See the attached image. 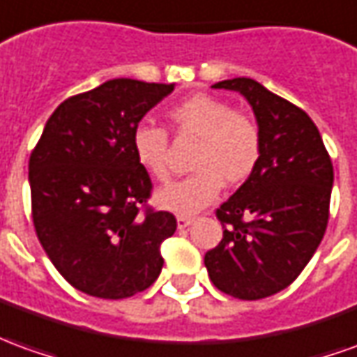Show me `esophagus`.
Listing matches in <instances>:
<instances>
[{
	"instance_id": "esophagus-1",
	"label": "esophagus",
	"mask_w": 357,
	"mask_h": 357,
	"mask_svg": "<svg viewBox=\"0 0 357 357\" xmlns=\"http://www.w3.org/2000/svg\"><path fill=\"white\" fill-rule=\"evenodd\" d=\"M193 216H187V214H179L178 216V228H187L189 224H193Z\"/></svg>"
}]
</instances>
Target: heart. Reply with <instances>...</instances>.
Wrapping results in <instances>:
<instances>
[{
  "mask_svg": "<svg viewBox=\"0 0 357 357\" xmlns=\"http://www.w3.org/2000/svg\"><path fill=\"white\" fill-rule=\"evenodd\" d=\"M170 129L178 139L197 141L191 174L164 187L156 195L160 206L176 213H197L220 195L224 181L241 185L255 174L261 160V131L248 114L213 94H193L168 109ZM133 151L149 176L160 183L172 178L170 137L166 129L139 126Z\"/></svg>",
  "mask_w": 357,
  "mask_h": 357,
  "instance_id": "b5f03b06",
  "label": "heart"
}]
</instances>
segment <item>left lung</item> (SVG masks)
<instances>
[{
    "label": "left lung",
    "instance_id": "obj_1",
    "mask_svg": "<svg viewBox=\"0 0 357 357\" xmlns=\"http://www.w3.org/2000/svg\"><path fill=\"white\" fill-rule=\"evenodd\" d=\"M214 89L248 98L263 151L255 174L216 208L224 234L204 253V266L224 294L263 300L288 288L317 251L335 170L317 126L296 104L245 77Z\"/></svg>",
    "mask_w": 357,
    "mask_h": 357
}]
</instances>
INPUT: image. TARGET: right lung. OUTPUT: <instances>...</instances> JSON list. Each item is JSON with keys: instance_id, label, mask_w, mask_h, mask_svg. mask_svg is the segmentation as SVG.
<instances>
[{"instance_id": "obj_1", "label": "right lung", "mask_w": 357, "mask_h": 357, "mask_svg": "<svg viewBox=\"0 0 357 357\" xmlns=\"http://www.w3.org/2000/svg\"><path fill=\"white\" fill-rule=\"evenodd\" d=\"M174 84L112 79L69 96L50 116L29 160L34 230L57 273L77 290L123 300L164 265L176 216L149 204L153 181L133 131Z\"/></svg>"}]
</instances>
